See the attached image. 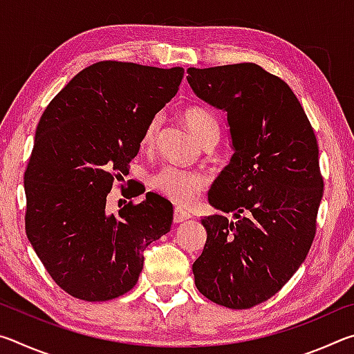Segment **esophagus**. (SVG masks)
<instances>
[{"mask_svg": "<svg viewBox=\"0 0 354 354\" xmlns=\"http://www.w3.org/2000/svg\"><path fill=\"white\" fill-rule=\"evenodd\" d=\"M189 218H190L189 212H185L181 207H175V211H173V221H175V223H181V221H185Z\"/></svg>", "mask_w": 354, "mask_h": 354, "instance_id": "esophagus-1", "label": "esophagus"}]
</instances>
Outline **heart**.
<instances>
[{
    "label": "heart",
    "instance_id": "heart-1",
    "mask_svg": "<svg viewBox=\"0 0 354 354\" xmlns=\"http://www.w3.org/2000/svg\"><path fill=\"white\" fill-rule=\"evenodd\" d=\"M183 118L192 133L196 136L203 145L215 140L220 134V127L217 118L205 107L189 106L183 111ZM160 117L154 115L148 120L140 137V147L143 149L153 148L156 137L159 134ZM206 178L198 171H190L179 169L175 165H165L151 176V187L167 196L178 205L189 206L198 198L200 194L206 189Z\"/></svg>",
    "mask_w": 354,
    "mask_h": 354
}]
</instances>
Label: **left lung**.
<instances>
[{
    "mask_svg": "<svg viewBox=\"0 0 354 354\" xmlns=\"http://www.w3.org/2000/svg\"><path fill=\"white\" fill-rule=\"evenodd\" d=\"M187 73L192 91L227 113L234 147L207 196L234 220H201L207 239L192 266L195 284L220 306L248 309L273 297L309 253L323 195L319 145L292 88L261 65Z\"/></svg>",
    "mask_w": 354,
    "mask_h": 354,
    "instance_id": "1",
    "label": "left lung"
}]
</instances>
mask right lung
Here are the masks:
<instances>
[{
  "label": "right lung",
  "instance_id": "1",
  "mask_svg": "<svg viewBox=\"0 0 354 354\" xmlns=\"http://www.w3.org/2000/svg\"><path fill=\"white\" fill-rule=\"evenodd\" d=\"M183 76L181 67L101 61L41 113L25 171V227L46 272L71 297L106 301L127 293L139 279L143 251L170 231L173 206L160 195L148 192L117 215L106 212V196Z\"/></svg>",
  "mask_w": 354,
  "mask_h": 354
}]
</instances>
